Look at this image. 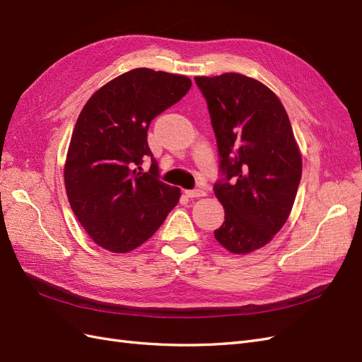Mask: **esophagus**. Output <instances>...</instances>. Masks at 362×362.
<instances>
[{"mask_svg": "<svg viewBox=\"0 0 362 362\" xmlns=\"http://www.w3.org/2000/svg\"><path fill=\"white\" fill-rule=\"evenodd\" d=\"M185 194H187V197H189V199H197V197H203L206 192L202 188H194V189H187L185 191Z\"/></svg>", "mask_w": 362, "mask_h": 362, "instance_id": "esophagus-1", "label": "esophagus"}]
</instances>
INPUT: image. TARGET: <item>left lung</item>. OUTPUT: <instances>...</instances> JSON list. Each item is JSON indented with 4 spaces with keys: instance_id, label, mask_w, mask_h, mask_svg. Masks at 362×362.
<instances>
[{
    "instance_id": "8db88e82",
    "label": "left lung",
    "mask_w": 362,
    "mask_h": 362,
    "mask_svg": "<svg viewBox=\"0 0 362 362\" xmlns=\"http://www.w3.org/2000/svg\"><path fill=\"white\" fill-rule=\"evenodd\" d=\"M216 138L220 175L214 192L224 208L215 240L232 253L270 243L291 212L302 158L290 118L274 92L236 72L195 77Z\"/></svg>"
}]
</instances>
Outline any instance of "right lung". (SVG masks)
Returning a JSON list of instances; mask_svg holds the SVG:
<instances>
[{
    "label": "right lung",
    "instance_id": "obj_1",
    "mask_svg": "<svg viewBox=\"0 0 362 362\" xmlns=\"http://www.w3.org/2000/svg\"><path fill=\"white\" fill-rule=\"evenodd\" d=\"M185 76L136 68L100 88L80 112L65 163L72 212L100 247L126 253L156 232L180 199L159 179L151 121L191 88ZM151 159L146 173L141 163Z\"/></svg>",
    "mask_w": 362,
    "mask_h": 362
}]
</instances>
